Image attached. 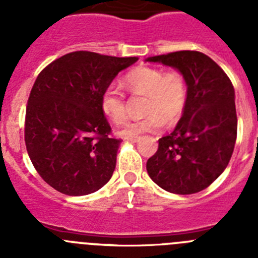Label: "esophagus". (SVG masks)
<instances>
[{"label": "esophagus", "instance_id": "34e87169", "mask_svg": "<svg viewBox=\"0 0 258 258\" xmlns=\"http://www.w3.org/2000/svg\"><path fill=\"white\" fill-rule=\"evenodd\" d=\"M125 140L131 141V142H137V141L140 140V137H125Z\"/></svg>", "mask_w": 258, "mask_h": 258}]
</instances>
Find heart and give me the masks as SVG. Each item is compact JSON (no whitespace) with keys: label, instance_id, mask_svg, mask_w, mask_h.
Here are the masks:
<instances>
[{"label":"heart","instance_id":"heart-1","mask_svg":"<svg viewBox=\"0 0 258 258\" xmlns=\"http://www.w3.org/2000/svg\"><path fill=\"white\" fill-rule=\"evenodd\" d=\"M121 86L133 95H145L143 117L132 118L120 126L121 137H138L143 133L160 131L164 120L168 124L177 121L187 103V80L179 71L164 72L151 66H137L124 75ZM102 112L115 124L126 117V99L124 93L109 85L101 95Z\"/></svg>","mask_w":258,"mask_h":258}]
</instances>
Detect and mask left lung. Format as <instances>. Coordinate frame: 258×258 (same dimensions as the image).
I'll list each match as a JSON object with an SVG mask.
<instances>
[{"label": "left lung", "mask_w": 258, "mask_h": 258, "mask_svg": "<svg viewBox=\"0 0 258 258\" xmlns=\"http://www.w3.org/2000/svg\"><path fill=\"white\" fill-rule=\"evenodd\" d=\"M186 76L187 103L174 131L159 140L147 160L150 178L179 195L204 190L226 169L238 131L235 92L222 68L208 55L182 50L147 58Z\"/></svg>", "instance_id": "obj_1"}]
</instances>
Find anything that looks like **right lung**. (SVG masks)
Wrapping results in <instances>:
<instances>
[{
	"mask_svg": "<svg viewBox=\"0 0 258 258\" xmlns=\"http://www.w3.org/2000/svg\"><path fill=\"white\" fill-rule=\"evenodd\" d=\"M138 60L74 51L51 61L32 86L24 141L41 178L70 197L95 192L111 179L120 140L101 108V95Z\"/></svg>",
	"mask_w": 258,
	"mask_h": 258,
	"instance_id": "obj_1",
	"label": "right lung"
}]
</instances>
